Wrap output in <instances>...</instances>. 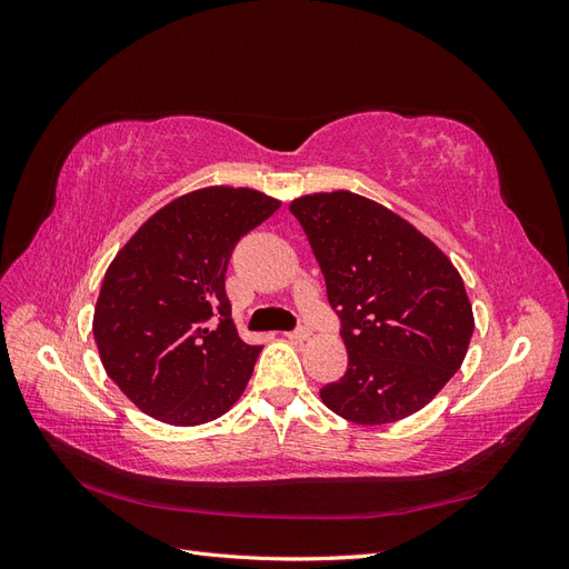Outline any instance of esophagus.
<instances>
[{
    "label": "esophagus",
    "instance_id": "esophagus-1",
    "mask_svg": "<svg viewBox=\"0 0 569 569\" xmlns=\"http://www.w3.org/2000/svg\"><path fill=\"white\" fill-rule=\"evenodd\" d=\"M284 337H287L289 341H303V339L311 337V332H308L306 327H299V330H295V332H284Z\"/></svg>",
    "mask_w": 569,
    "mask_h": 569
}]
</instances>
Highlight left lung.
<instances>
[{
  "mask_svg": "<svg viewBox=\"0 0 569 569\" xmlns=\"http://www.w3.org/2000/svg\"><path fill=\"white\" fill-rule=\"evenodd\" d=\"M311 242L341 320L349 368L320 389L356 425H389L425 408L462 366L475 316L460 272L432 239L360 194L289 203Z\"/></svg>",
  "mask_w": 569,
  "mask_h": 569,
  "instance_id": "left-lung-1",
  "label": "left lung"
}]
</instances>
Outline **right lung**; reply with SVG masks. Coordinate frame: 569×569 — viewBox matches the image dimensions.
<instances>
[{
	"instance_id": "obj_1",
	"label": "right lung",
	"mask_w": 569,
	"mask_h": 569,
	"mask_svg": "<svg viewBox=\"0 0 569 569\" xmlns=\"http://www.w3.org/2000/svg\"><path fill=\"white\" fill-rule=\"evenodd\" d=\"M278 209L249 187L194 189L116 253L92 332L107 375L147 416L194 427L244 393L261 347L237 335L226 270L239 239Z\"/></svg>"
}]
</instances>
